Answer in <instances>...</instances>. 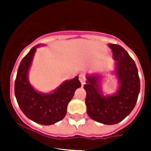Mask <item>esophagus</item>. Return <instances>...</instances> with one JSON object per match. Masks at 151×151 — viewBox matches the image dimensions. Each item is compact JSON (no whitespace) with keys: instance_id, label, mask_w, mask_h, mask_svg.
I'll use <instances>...</instances> for the list:
<instances>
[{"instance_id":"esophagus-1","label":"esophagus","mask_w":151,"mask_h":151,"mask_svg":"<svg viewBox=\"0 0 151 151\" xmlns=\"http://www.w3.org/2000/svg\"><path fill=\"white\" fill-rule=\"evenodd\" d=\"M79 80H80L81 83V85H84L85 84V76L84 73H81L80 75H79Z\"/></svg>"}]
</instances>
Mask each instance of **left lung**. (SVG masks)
<instances>
[{
	"mask_svg": "<svg viewBox=\"0 0 151 151\" xmlns=\"http://www.w3.org/2000/svg\"><path fill=\"white\" fill-rule=\"evenodd\" d=\"M115 63V74L119 81L117 92L104 96L99 87V76H87V114L92 120L104 124H115L124 120L136 106L140 81L135 62L122 46L109 44Z\"/></svg>",
	"mask_w": 151,
	"mask_h": 151,
	"instance_id": "1",
	"label": "left lung"
}]
</instances>
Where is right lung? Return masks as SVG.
Masks as SVG:
<instances>
[{
	"mask_svg": "<svg viewBox=\"0 0 151 151\" xmlns=\"http://www.w3.org/2000/svg\"><path fill=\"white\" fill-rule=\"evenodd\" d=\"M34 46L22 59L15 81V96L23 114L33 122L50 125L61 121L66 114L67 105L76 89L81 86L78 77L66 81L51 93L38 92L28 80V71L36 48Z\"/></svg>",
	"mask_w": 151,
	"mask_h": 151,
	"instance_id": "1",
	"label": "right lung"
}]
</instances>
